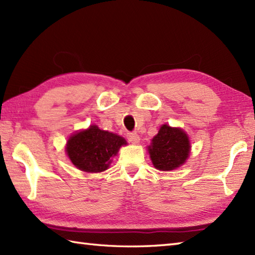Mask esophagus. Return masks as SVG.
<instances>
[{
  "instance_id": "esophagus-1",
  "label": "esophagus",
  "mask_w": 255,
  "mask_h": 255,
  "mask_svg": "<svg viewBox=\"0 0 255 255\" xmlns=\"http://www.w3.org/2000/svg\"><path fill=\"white\" fill-rule=\"evenodd\" d=\"M127 138L129 141H130L131 143H138L139 142V136L136 133V132H128L127 133Z\"/></svg>"
}]
</instances>
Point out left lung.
<instances>
[{
    "label": "left lung",
    "instance_id": "1",
    "mask_svg": "<svg viewBox=\"0 0 255 255\" xmlns=\"http://www.w3.org/2000/svg\"><path fill=\"white\" fill-rule=\"evenodd\" d=\"M189 141L180 128L163 125L149 147L153 165L161 171L174 170L182 165L189 154Z\"/></svg>",
    "mask_w": 255,
    "mask_h": 255
}]
</instances>
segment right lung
I'll return each mask as SVG.
<instances>
[{
  "mask_svg": "<svg viewBox=\"0 0 255 255\" xmlns=\"http://www.w3.org/2000/svg\"><path fill=\"white\" fill-rule=\"evenodd\" d=\"M126 143L123 137L101 130L93 125L88 130L70 137L67 153L78 169L96 173L105 171L111 163L112 156L116 155L118 149Z\"/></svg>",
  "mask_w": 255,
  "mask_h": 255,
  "instance_id": "add662e5",
  "label": "right lung"
}]
</instances>
